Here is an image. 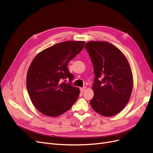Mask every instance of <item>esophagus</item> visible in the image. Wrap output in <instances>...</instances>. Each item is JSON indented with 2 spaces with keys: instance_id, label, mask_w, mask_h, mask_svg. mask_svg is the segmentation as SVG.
I'll list each match as a JSON object with an SVG mask.
<instances>
[{
  "instance_id": "1",
  "label": "esophagus",
  "mask_w": 153,
  "mask_h": 153,
  "mask_svg": "<svg viewBox=\"0 0 153 153\" xmlns=\"http://www.w3.org/2000/svg\"><path fill=\"white\" fill-rule=\"evenodd\" d=\"M86 87H82V88H80V91H81V93H83V92H84L86 91Z\"/></svg>"
}]
</instances>
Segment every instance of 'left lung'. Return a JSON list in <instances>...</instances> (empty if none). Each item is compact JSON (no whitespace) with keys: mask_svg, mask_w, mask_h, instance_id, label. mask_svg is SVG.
<instances>
[{"mask_svg":"<svg viewBox=\"0 0 153 153\" xmlns=\"http://www.w3.org/2000/svg\"><path fill=\"white\" fill-rule=\"evenodd\" d=\"M86 48L93 65L94 97L90 100L98 114L111 117L121 111L131 97L133 77L123 53L105 42H89Z\"/></svg>","mask_w":153,"mask_h":153,"instance_id":"8db88e82","label":"left lung"}]
</instances>
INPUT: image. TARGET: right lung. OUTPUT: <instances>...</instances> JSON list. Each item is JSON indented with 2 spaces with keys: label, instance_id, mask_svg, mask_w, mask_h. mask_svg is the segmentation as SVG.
Wrapping results in <instances>:
<instances>
[{
  "label": "right lung",
  "instance_id": "1",
  "mask_svg": "<svg viewBox=\"0 0 153 153\" xmlns=\"http://www.w3.org/2000/svg\"><path fill=\"white\" fill-rule=\"evenodd\" d=\"M84 44L82 41L61 42L42 51L34 58L27 71L26 86L32 103L42 114L59 116L71 109L79 98V89L72 85L74 75L67 65ZM67 78L69 83L61 82Z\"/></svg>",
  "mask_w": 153,
  "mask_h": 153
}]
</instances>
